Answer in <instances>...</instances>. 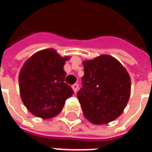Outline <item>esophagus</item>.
I'll return each mask as SVG.
<instances>
[{
  "label": "esophagus",
  "mask_w": 152,
  "mask_h": 152,
  "mask_svg": "<svg viewBox=\"0 0 152 152\" xmlns=\"http://www.w3.org/2000/svg\"><path fill=\"white\" fill-rule=\"evenodd\" d=\"M72 88L73 91L76 93L77 91V89H78V84H74L72 86Z\"/></svg>",
  "instance_id": "1"
}]
</instances>
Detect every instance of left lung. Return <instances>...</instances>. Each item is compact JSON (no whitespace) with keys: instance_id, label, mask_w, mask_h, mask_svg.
Returning <instances> with one entry per match:
<instances>
[{"instance_id":"1","label":"left lung","mask_w":152,"mask_h":152,"mask_svg":"<svg viewBox=\"0 0 152 152\" xmlns=\"http://www.w3.org/2000/svg\"><path fill=\"white\" fill-rule=\"evenodd\" d=\"M83 65L85 75L77 98L85 117L95 124L114 121L129 99V75L120 62L109 55L84 61Z\"/></svg>"}]
</instances>
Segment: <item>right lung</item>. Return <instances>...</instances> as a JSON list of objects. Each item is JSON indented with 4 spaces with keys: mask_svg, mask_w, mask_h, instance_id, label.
<instances>
[{
    "mask_svg": "<svg viewBox=\"0 0 152 152\" xmlns=\"http://www.w3.org/2000/svg\"><path fill=\"white\" fill-rule=\"evenodd\" d=\"M70 58H62L52 49L41 50L22 67L18 81L23 102L31 114L48 119L63 109L73 90L65 82L63 65Z\"/></svg>",
    "mask_w": 152,
    "mask_h": 152,
    "instance_id": "1",
    "label": "right lung"
}]
</instances>
